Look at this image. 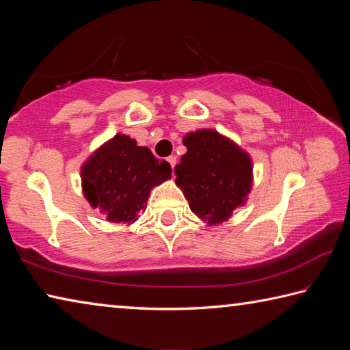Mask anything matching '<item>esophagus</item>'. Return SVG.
<instances>
[{
    "label": "esophagus",
    "mask_w": 350,
    "mask_h": 350,
    "mask_svg": "<svg viewBox=\"0 0 350 350\" xmlns=\"http://www.w3.org/2000/svg\"><path fill=\"white\" fill-rule=\"evenodd\" d=\"M167 161H168V163L171 165V168L176 167V162H177V157H176V156H170V157L167 159Z\"/></svg>",
    "instance_id": "obj_1"
}]
</instances>
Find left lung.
Here are the masks:
<instances>
[{
    "label": "left lung",
    "mask_w": 350,
    "mask_h": 350,
    "mask_svg": "<svg viewBox=\"0 0 350 350\" xmlns=\"http://www.w3.org/2000/svg\"><path fill=\"white\" fill-rule=\"evenodd\" d=\"M183 145L174 174L189 208L210 225L227 221L252 189L250 156L215 129L189 133Z\"/></svg>",
    "instance_id": "8db88e82"
}]
</instances>
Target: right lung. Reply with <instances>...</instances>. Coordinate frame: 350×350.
Segmentation results:
<instances>
[{
    "instance_id": "obj_1",
    "label": "right lung",
    "mask_w": 350,
    "mask_h": 350,
    "mask_svg": "<svg viewBox=\"0 0 350 350\" xmlns=\"http://www.w3.org/2000/svg\"><path fill=\"white\" fill-rule=\"evenodd\" d=\"M170 177L168 162L125 134L106 142L81 167L85 198L109 222L133 224L146 208L151 188Z\"/></svg>"
}]
</instances>
